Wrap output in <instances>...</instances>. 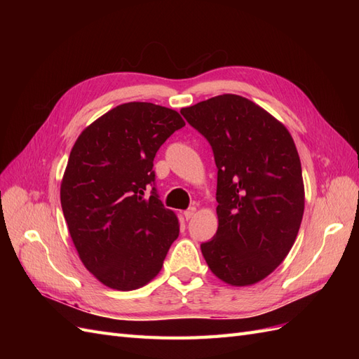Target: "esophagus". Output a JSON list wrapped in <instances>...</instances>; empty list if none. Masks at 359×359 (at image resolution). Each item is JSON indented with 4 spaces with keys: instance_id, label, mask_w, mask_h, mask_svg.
<instances>
[{
    "instance_id": "34e87169",
    "label": "esophagus",
    "mask_w": 359,
    "mask_h": 359,
    "mask_svg": "<svg viewBox=\"0 0 359 359\" xmlns=\"http://www.w3.org/2000/svg\"><path fill=\"white\" fill-rule=\"evenodd\" d=\"M194 214H196V208H194V206H191V208H189V210L184 211V217H186V220L193 219V215H194Z\"/></svg>"
}]
</instances>
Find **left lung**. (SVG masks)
Listing matches in <instances>:
<instances>
[{"label":"left lung","mask_w":359,"mask_h":359,"mask_svg":"<svg viewBox=\"0 0 359 359\" xmlns=\"http://www.w3.org/2000/svg\"><path fill=\"white\" fill-rule=\"evenodd\" d=\"M181 114L208 140L217 166L219 229L202 255L226 283H257L283 262L299 231L297 147L283 124L241 95H217Z\"/></svg>","instance_id":"1"}]
</instances>
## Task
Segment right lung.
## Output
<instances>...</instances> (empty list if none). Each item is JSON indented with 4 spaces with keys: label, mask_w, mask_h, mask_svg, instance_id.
<instances>
[{
    "label": "right lung",
    "mask_w": 359,
    "mask_h": 359,
    "mask_svg": "<svg viewBox=\"0 0 359 359\" xmlns=\"http://www.w3.org/2000/svg\"><path fill=\"white\" fill-rule=\"evenodd\" d=\"M184 126L168 107L124 103L86 127L72 148L61 182L64 219L83 265L106 286L147 285L178 238L153 166L158 148Z\"/></svg>",
    "instance_id": "1"
}]
</instances>
